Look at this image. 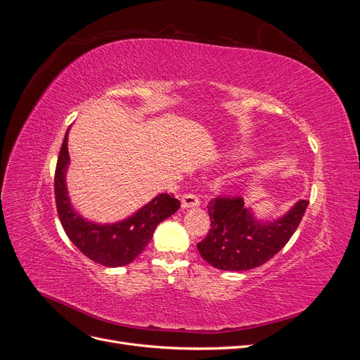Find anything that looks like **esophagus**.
Returning a JSON list of instances; mask_svg holds the SVG:
<instances>
[{
    "instance_id": "esophagus-1",
    "label": "esophagus",
    "mask_w": 360,
    "mask_h": 360,
    "mask_svg": "<svg viewBox=\"0 0 360 360\" xmlns=\"http://www.w3.org/2000/svg\"><path fill=\"white\" fill-rule=\"evenodd\" d=\"M201 204L200 198L193 193H184L181 197V207L183 209H189V207H198Z\"/></svg>"
}]
</instances>
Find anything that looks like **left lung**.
Here are the masks:
<instances>
[{
	"label": "left lung",
	"mask_w": 360,
	"mask_h": 360,
	"mask_svg": "<svg viewBox=\"0 0 360 360\" xmlns=\"http://www.w3.org/2000/svg\"><path fill=\"white\" fill-rule=\"evenodd\" d=\"M307 207L308 201L300 200L281 219L259 224L245 209L243 197L217 195L207 205L210 230L197 245L198 252L210 266L221 270L255 269L274 258L288 243Z\"/></svg>",
	"instance_id": "8db88e82"
}]
</instances>
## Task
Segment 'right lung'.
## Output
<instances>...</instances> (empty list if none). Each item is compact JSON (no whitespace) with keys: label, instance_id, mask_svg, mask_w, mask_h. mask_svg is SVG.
Masks as SVG:
<instances>
[{"label":"right lung","instance_id":"right-lung-1","mask_svg":"<svg viewBox=\"0 0 360 360\" xmlns=\"http://www.w3.org/2000/svg\"><path fill=\"white\" fill-rule=\"evenodd\" d=\"M68 132L60 148L56 177H53L57 212L64 231L72 243L94 263L105 267H118L132 263L151 240L156 226L180 209V201L174 198V193H160L123 222L97 225L84 221L72 209L66 180H64L69 163Z\"/></svg>","mask_w":360,"mask_h":360}]
</instances>
